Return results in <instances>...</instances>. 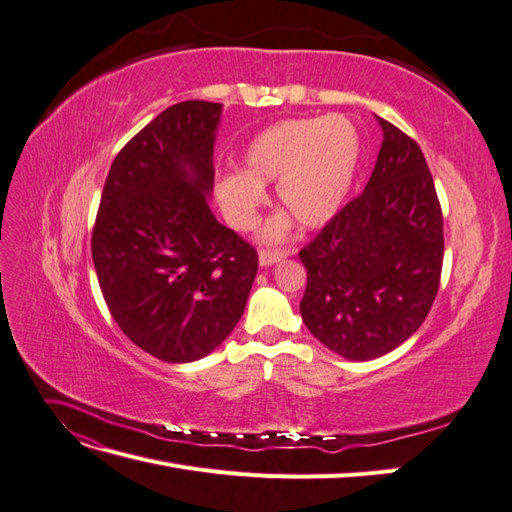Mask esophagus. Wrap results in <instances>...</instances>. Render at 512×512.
Masks as SVG:
<instances>
[{"label": "esophagus", "mask_w": 512, "mask_h": 512, "mask_svg": "<svg viewBox=\"0 0 512 512\" xmlns=\"http://www.w3.org/2000/svg\"><path fill=\"white\" fill-rule=\"evenodd\" d=\"M288 254H290L288 250H275V252L260 250L258 252V262H260V267H271V265H275V262L284 260Z\"/></svg>", "instance_id": "esophagus-1"}]
</instances>
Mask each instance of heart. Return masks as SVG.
Masks as SVG:
<instances>
[{"label":"heart","mask_w":512,"mask_h":512,"mask_svg":"<svg viewBox=\"0 0 512 512\" xmlns=\"http://www.w3.org/2000/svg\"><path fill=\"white\" fill-rule=\"evenodd\" d=\"M361 136L344 115L286 119L262 130L243 153V173L218 183V203L235 230H250L265 205V183L277 181V200L297 222L314 230L342 209L359 170ZM290 228L277 215L262 232L267 241L282 239Z\"/></svg>","instance_id":"b5f03b06"}]
</instances>
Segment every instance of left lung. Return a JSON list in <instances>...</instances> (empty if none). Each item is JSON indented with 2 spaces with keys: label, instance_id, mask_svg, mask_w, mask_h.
<instances>
[{
  "label": "left lung",
  "instance_id": "8db88e82",
  "mask_svg": "<svg viewBox=\"0 0 512 512\" xmlns=\"http://www.w3.org/2000/svg\"><path fill=\"white\" fill-rule=\"evenodd\" d=\"M382 145L365 190L299 252L301 318L320 344L371 361L416 333L440 288L444 232L421 147L378 117Z\"/></svg>",
  "mask_w": 512,
  "mask_h": 512
}]
</instances>
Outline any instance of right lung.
<instances>
[{
    "label": "right lung",
    "mask_w": 512,
    "mask_h": 512,
    "mask_svg": "<svg viewBox=\"0 0 512 512\" xmlns=\"http://www.w3.org/2000/svg\"><path fill=\"white\" fill-rule=\"evenodd\" d=\"M222 104L168 106L108 170L91 237L104 301L138 348L192 363L237 327L258 254L211 213Z\"/></svg>",
    "instance_id": "add662e5"
}]
</instances>
